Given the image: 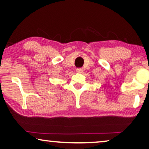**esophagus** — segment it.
<instances>
[{"instance_id":"34e87169","label":"esophagus","mask_w":149,"mask_h":149,"mask_svg":"<svg viewBox=\"0 0 149 149\" xmlns=\"http://www.w3.org/2000/svg\"><path fill=\"white\" fill-rule=\"evenodd\" d=\"M83 69L81 68H77V72H79V73H81V72H83Z\"/></svg>"}]
</instances>
